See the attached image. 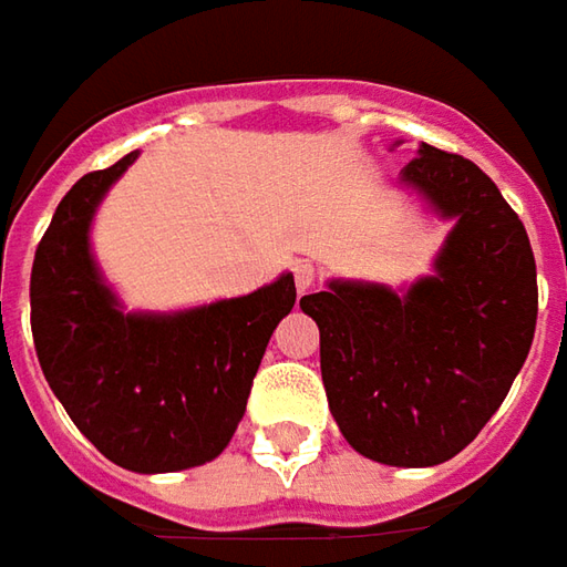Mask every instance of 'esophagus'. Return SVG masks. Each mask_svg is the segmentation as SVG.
Returning a JSON list of instances; mask_svg holds the SVG:
<instances>
[{"label":"esophagus","instance_id":"34e87169","mask_svg":"<svg viewBox=\"0 0 567 567\" xmlns=\"http://www.w3.org/2000/svg\"><path fill=\"white\" fill-rule=\"evenodd\" d=\"M317 282V266L310 264V260H298L295 264V285H298V291H310Z\"/></svg>","mask_w":567,"mask_h":567}]
</instances>
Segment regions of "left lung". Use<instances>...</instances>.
<instances>
[{
	"instance_id": "left-lung-1",
	"label": "left lung",
	"mask_w": 567,
	"mask_h": 567,
	"mask_svg": "<svg viewBox=\"0 0 567 567\" xmlns=\"http://www.w3.org/2000/svg\"><path fill=\"white\" fill-rule=\"evenodd\" d=\"M399 185L452 223L411 285L329 279L303 295L320 326L329 411L363 458L433 467L477 440L527 361L537 264L517 213L471 159L420 144Z\"/></svg>"
}]
</instances>
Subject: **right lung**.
<instances>
[{
    "label": "right lung",
    "mask_w": 567,
    "mask_h": 567,
    "mask_svg": "<svg viewBox=\"0 0 567 567\" xmlns=\"http://www.w3.org/2000/svg\"><path fill=\"white\" fill-rule=\"evenodd\" d=\"M137 159L90 172L62 197L30 272V329L43 377L112 464L175 474L219 458L245 417L272 329L295 307L282 272L241 298L127 310L93 257V216Z\"/></svg>",
    "instance_id": "1"
}]
</instances>
